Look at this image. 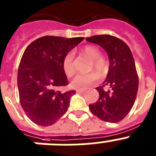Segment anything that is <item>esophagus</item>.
<instances>
[{"instance_id": "esophagus-1", "label": "esophagus", "mask_w": 156, "mask_h": 156, "mask_svg": "<svg viewBox=\"0 0 156 156\" xmlns=\"http://www.w3.org/2000/svg\"><path fill=\"white\" fill-rule=\"evenodd\" d=\"M84 91H85V89H77L76 90V92L78 93H82Z\"/></svg>"}]
</instances>
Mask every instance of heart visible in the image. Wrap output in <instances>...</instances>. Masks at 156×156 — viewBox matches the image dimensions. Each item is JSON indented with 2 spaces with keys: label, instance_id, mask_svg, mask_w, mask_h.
Wrapping results in <instances>:
<instances>
[{
  "label": "heart",
  "instance_id": "heart-1",
  "mask_svg": "<svg viewBox=\"0 0 156 156\" xmlns=\"http://www.w3.org/2000/svg\"><path fill=\"white\" fill-rule=\"evenodd\" d=\"M82 53L93 61L92 68L101 76H104L108 70V62L101 56V50L93 45H86L82 50ZM74 54L72 51L67 52L63 59V69L68 77L72 76L75 72L74 65ZM98 76L96 73L83 74H79L74 77L71 82V86L76 89H86L98 82Z\"/></svg>",
  "mask_w": 156,
  "mask_h": 156
}]
</instances>
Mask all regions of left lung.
Segmentation results:
<instances>
[{
    "label": "left lung",
    "mask_w": 156,
    "mask_h": 156,
    "mask_svg": "<svg viewBox=\"0 0 156 156\" xmlns=\"http://www.w3.org/2000/svg\"><path fill=\"white\" fill-rule=\"evenodd\" d=\"M86 41L102 47L109 56V69L104 86L97 87L98 101L89 104L92 113L103 121L118 122L132 109L138 90V75L129 46L121 39L108 34L95 35ZM104 85L111 89L105 91Z\"/></svg>",
    "instance_id": "1"
}]
</instances>
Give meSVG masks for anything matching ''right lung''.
Returning <instances> with one entry per match:
<instances>
[{
    "label": "right lung",
    "mask_w": 156,
    "mask_h": 156,
    "mask_svg": "<svg viewBox=\"0 0 156 156\" xmlns=\"http://www.w3.org/2000/svg\"><path fill=\"white\" fill-rule=\"evenodd\" d=\"M83 39L44 36L34 41L24 51L17 77L20 101L35 124L52 125L68 109L75 91H59V87L68 85L63 59Z\"/></svg>",
    "instance_id": "add662e5"
}]
</instances>
